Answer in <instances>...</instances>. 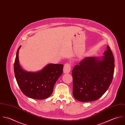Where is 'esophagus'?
<instances>
[{
  "mask_svg": "<svg viewBox=\"0 0 125 125\" xmlns=\"http://www.w3.org/2000/svg\"><path fill=\"white\" fill-rule=\"evenodd\" d=\"M71 67L69 63H66L64 66L63 72L64 73H68L71 72Z\"/></svg>",
  "mask_w": 125,
  "mask_h": 125,
  "instance_id": "34e87169",
  "label": "esophagus"
}]
</instances>
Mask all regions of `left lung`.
<instances>
[{"instance_id":"obj_1","label":"left lung","mask_w":125,"mask_h":125,"mask_svg":"<svg viewBox=\"0 0 125 125\" xmlns=\"http://www.w3.org/2000/svg\"><path fill=\"white\" fill-rule=\"evenodd\" d=\"M101 57H86L73 70V96L82 102L98 100L108 90L114 73L115 59L110 47Z\"/></svg>"}]
</instances>
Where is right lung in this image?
<instances>
[{"mask_svg": "<svg viewBox=\"0 0 125 125\" xmlns=\"http://www.w3.org/2000/svg\"><path fill=\"white\" fill-rule=\"evenodd\" d=\"M16 52L14 65L15 78L19 87L26 96L36 100H44L52 95L53 86L63 73V65L49 64L36 72H27L21 67L19 51Z\"/></svg>", "mask_w": 125, "mask_h": 125, "instance_id": "1", "label": "right lung"}]
</instances>
